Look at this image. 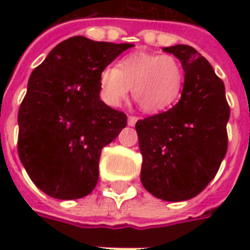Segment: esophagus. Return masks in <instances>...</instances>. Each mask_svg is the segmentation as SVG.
<instances>
[{
    "mask_svg": "<svg viewBox=\"0 0 250 250\" xmlns=\"http://www.w3.org/2000/svg\"><path fill=\"white\" fill-rule=\"evenodd\" d=\"M138 120H139V118H138L136 115H129V117H128V125L133 126V125L138 122Z\"/></svg>",
    "mask_w": 250,
    "mask_h": 250,
    "instance_id": "obj_1",
    "label": "esophagus"
}]
</instances>
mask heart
Instances as JSON below:
<instances>
[{"label":"heart","instance_id":"1","mask_svg":"<svg viewBox=\"0 0 250 250\" xmlns=\"http://www.w3.org/2000/svg\"><path fill=\"white\" fill-rule=\"evenodd\" d=\"M182 81V68L175 57L133 53L122 58L117 68L107 66L101 71V97L110 105H118L132 89L142 110L160 112L177 101Z\"/></svg>","mask_w":250,"mask_h":250}]
</instances>
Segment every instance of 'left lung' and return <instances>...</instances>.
Wrapping results in <instances>:
<instances>
[{
	"instance_id": "8db88e82",
	"label": "left lung",
	"mask_w": 250,
	"mask_h": 250,
	"mask_svg": "<svg viewBox=\"0 0 250 250\" xmlns=\"http://www.w3.org/2000/svg\"><path fill=\"white\" fill-rule=\"evenodd\" d=\"M164 51L182 62L184 89L172 108L136 122L140 179L153 196L182 202L208 185L226 157L229 105L223 81L193 47L178 44Z\"/></svg>"
}]
</instances>
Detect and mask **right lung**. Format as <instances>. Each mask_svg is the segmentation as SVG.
Masks as SVG:
<instances>
[{"label": "right lung", "instance_id": "add662e5", "mask_svg": "<svg viewBox=\"0 0 250 250\" xmlns=\"http://www.w3.org/2000/svg\"><path fill=\"white\" fill-rule=\"evenodd\" d=\"M132 45L75 36L30 75L18 112V154L48 196L81 199L96 188L101 150L126 126V115L100 100V73Z\"/></svg>", "mask_w": 250, "mask_h": 250}]
</instances>
